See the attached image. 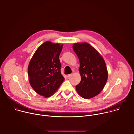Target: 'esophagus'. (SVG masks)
Listing matches in <instances>:
<instances>
[{
  "label": "esophagus",
  "instance_id": "34e87169",
  "mask_svg": "<svg viewBox=\"0 0 134 134\" xmlns=\"http://www.w3.org/2000/svg\"><path fill=\"white\" fill-rule=\"evenodd\" d=\"M71 75H72L71 74H69V75H67V77L69 78V77H70Z\"/></svg>",
  "mask_w": 134,
  "mask_h": 134
}]
</instances>
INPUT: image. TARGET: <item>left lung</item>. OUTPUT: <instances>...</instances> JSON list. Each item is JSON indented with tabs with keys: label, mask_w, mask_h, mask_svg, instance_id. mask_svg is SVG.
<instances>
[{
	"label": "left lung",
	"mask_w": 134,
	"mask_h": 134,
	"mask_svg": "<svg viewBox=\"0 0 134 134\" xmlns=\"http://www.w3.org/2000/svg\"><path fill=\"white\" fill-rule=\"evenodd\" d=\"M79 62L80 83L76 86L78 94L90 99L103 89L108 77L105 62L100 54L88 43H76L72 46Z\"/></svg>",
	"instance_id": "1"
}]
</instances>
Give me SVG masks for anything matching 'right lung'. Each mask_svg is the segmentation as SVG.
Wrapping results in <instances>:
<instances>
[{
  "instance_id": "right-lung-1",
  "label": "right lung",
  "mask_w": 134,
  "mask_h": 134,
  "mask_svg": "<svg viewBox=\"0 0 134 134\" xmlns=\"http://www.w3.org/2000/svg\"><path fill=\"white\" fill-rule=\"evenodd\" d=\"M63 45L46 41L36 49L29 63L27 74L33 89L45 98L57 90L65 79L59 56Z\"/></svg>"
}]
</instances>
